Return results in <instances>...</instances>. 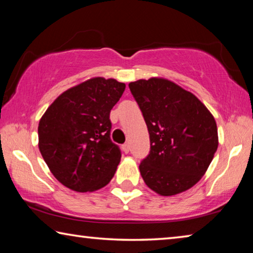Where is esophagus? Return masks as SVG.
<instances>
[{
    "label": "esophagus",
    "instance_id": "esophagus-1",
    "mask_svg": "<svg viewBox=\"0 0 253 253\" xmlns=\"http://www.w3.org/2000/svg\"><path fill=\"white\" fill-rule=\"evenodd\" d=\"M122 149H123L124 153L127 154L128 152H129V145H128V144H124L123 146H122Z\"/></svg>",
    "mask_w": 253,
    "mask_h": 253
}]
</instances>
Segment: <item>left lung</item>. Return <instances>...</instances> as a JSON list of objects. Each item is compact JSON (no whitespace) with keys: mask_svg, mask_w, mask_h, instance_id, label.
Instances as JSON below:
<instances>
[{"mask_svg":"<svg viewBox=\"0 0 253 253\" xmlns=\"http://www.w3.org/2000/svg\"><path fill=\"white\" fill-rule=\"evenodd\" d=\"M146 123L151 152L139 165L146 185L162 196L194 186L219 145L215 119L193 93L160 77L129 83Z\"/></svg>","mask_w":253,"mask_h":253,"instance_id":"left-lung-1","label":"left lung"}]
</instances>
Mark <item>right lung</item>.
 Masks as SVG:
<instances>
[{
	"mask_svg": "<svg viewBox=\"0 0 253 253\" xmlns=\"http://www.w3.org/2000/svg\"><path fill=\"white\" fill-rule=\"evenodd\" d=\"M126 84L95 77L62 92L41 117L39 149L50 172L76 192L106 186L121 162L110 139V110Z\"/></svg>",
	"mask_w": 253,
	"mask_h": 253,
	"instance_id": "right-lung-1",
	"label": "right lung"
}]
</instances>
